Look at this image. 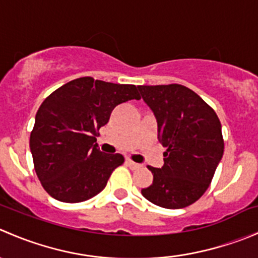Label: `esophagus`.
Returning a JSON list of instances; mask_svg holds the SVG:
<instances>
[{"mask_svg":"<svg viewBox=\"0 0 258 258\" xmlns=\"http://www.w3.org/2000/svg\"><path fill=\"white\" fill-rule=\"evenodd\" d=\"M126 165L128 166V167L131 168V170H137V168H141L142 167V166L140 165V163L134 162V161H131V160H126Z\"/></svg>","mask_w":258,"mask_h":258,"instance_id":"esophagus-1","label":"esophagus"}]
</instances>
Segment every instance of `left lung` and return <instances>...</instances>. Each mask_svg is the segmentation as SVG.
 Returning <instances> with one entry per match:
<instances>
[{
  "label": "left lung",
  "instance_id": "8db88e82",
  "mask_svg": "<svg viewBox=\"0 0 258 258\" xmlns=\"http://www.w3.org/2000/svg\"><path fill=\"white\" fill-rule=\"evenodd\" d=\"M137 88L157 118L158 141L166 147L165 165L147 166L153 182L141 194L160 207L183 209L206 192L222 158L221 122L215 110L186 86Z\"/></svg>",
  "mask_w": 258,
  "mask_h": 258
}]
</instances>
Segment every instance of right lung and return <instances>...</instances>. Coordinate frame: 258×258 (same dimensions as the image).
<instances>
[{
	"label": "right lung",
	"instance_id": "right-lung-1",
	"mask_svg": "<svg viewBox=\"0 0 258 258\" xmlns=\"http://www.w3.org/2000/svg\"><path fill=\"white\" fill-rule=\"evenodd\" d=\"M135 85L80 77L51 93L36 113L30 136L33 166L49 196L76 204L92 199L123 163L98 150L96 137L116 106L140 100Z\"/></svg>",
	"mask_w": 258,
	"mask_h": 258
}]
</instances>
